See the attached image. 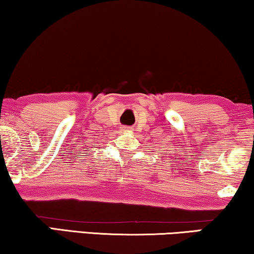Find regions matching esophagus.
Returning a JSON list of instances; mask_svg holds the SVG:
<instances>
[{
  "label": "esophagus",
  "mask_w": 254,
  "mask_h": 254,
  "mask_svg": "<svg viewBox=\"0 0 254 254\" xmlns=\"http://www.w3.org/2000/svg\"><path fill=\"white\" fill-rule=\"evenodd\" d=\"M130 129V127H124V131H127V130H129Z\"/></svg>",
  "instance_id": "34e87169"
}]
</instances>
